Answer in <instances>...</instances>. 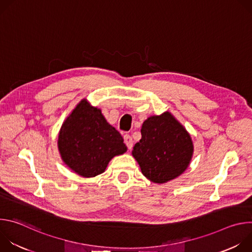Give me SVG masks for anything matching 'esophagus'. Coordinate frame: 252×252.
Returning <instances> with one entry per match:
<instances>
[{
  "label": "esophagus",
  "mask_w": 252,
  "mask_h": 252,
  "mask_svg": "<svg viewBox=\"0 0 252 252\" xmlns=\"http://www.w3.org/2000/svg\"><path fill=\"white\" fill-rule=\"evenodd\" d=\"M124 140H125V143H126V146L127 147V149L131 150V148L133 146V141H132L131 136L128 135V134H125L124 135Z\"/></svg>",
  "instance_id": "34e87169"
}]
</instances>
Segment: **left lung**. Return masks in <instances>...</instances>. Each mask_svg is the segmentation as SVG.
<instances>
[{
    "label": "left lung",
    "instance_id": "1",
    "mask_svg": "<svg viewBox=\"0 0 252 252\" xmlns=\"http://www.w3.org/2000/svg\"><path fill=\"white\" fill-rule=\"evenodd\" d=\"M140 132L141 138L131 154L151 182L165 184L187 170L193 156V142L186 127L169 112L148 118Z\"/></svg>",
    "mask_w": 252,
    "mask_h": 252
}]
</instances>
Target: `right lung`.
Listing matches in <instances>:
<instances>
[{
  "instance_id": "right-lung-1",
  "label": "right lung",
  "mask_w": 252,
  "mask_h": 252,
  "mask_svg": "<svg viewBox=\"0 0 252 252\" xmlns=\"http://www.w3.org/2000/svg\"><path fill=\"white\" fill-rule=\"evenodd\" d=\"M58 149L64 164L87 178L102 173L112 158L127 150L121 133L87 98L63 123Z\"/></svg>"
}]
</instances>
